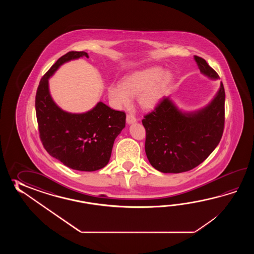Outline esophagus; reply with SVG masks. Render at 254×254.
Listing matches in <instances>:
<instances>
[{"instance_id":"1","label":"esophagus","mask_w":254,"mask_h":254,"mask_svg":"<svg viewBox=\"0 0 254 254\" xmlns=\"http://www.w3.org/2000/svg\"><path fill=\"white\" fill-rule=\"evenodd\" d=\"M126 121H127V123H128L129 125H130V124L135 123V122L137 121V118L135 117L134 114H127V116H126Z\"/></svg>"}]
</instances>
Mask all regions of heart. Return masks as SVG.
<instances>
[{"label": "heart", "mask_w": 254, "mask_h": 254, "mask_svg": "<svg viewBox=\"0 0 254 254\" xmlns=\"http://www.w3.org/2000/svg\"><path fill=\"white\" fill-rule=\"evenodd\" d=\"M173 80L170 71H163L161 67H152L135 71L126 76L121 85L108 87V95L117 107H128L131 97L139 96V103L143 108L154 107L162 99Z\"/></svg>", "instance_id": "1"}]
</instances>
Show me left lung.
<instances>
[{
    "instance_id": "left-lung-1",
    "label": "left lung",
    "mask_w": 254,
    "mask_h": 254,
    "mask_svg": "<svg viewBox=\"0 0 254 254\" xmlns=\"http://www.w3.org/2000/svg\"><path fill=\"white\" fill-rule=\"evenodd\" d=\"M200 72L218 79L205 60L194 56ZM225 91L222 82L211 103L198 112L185 114L168 97L144 115L145 152L152 167L164 173L188 172L214 151L223 133Z\"/></svg>"
}]
</instances>
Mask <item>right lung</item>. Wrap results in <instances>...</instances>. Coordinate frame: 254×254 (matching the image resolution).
I'll return each mask as SVG.
<instances>
[{
    "mask_svg": "<svg viewBox=\"0 0 254 254\" xmlns=\"http://www.w3.org/2000/svg\"><path fill=\"white\" fill-rule=\"evenodd\" d=\"M82 56L89 57L85 52H69L49 69L37 88L35 110L40 139L49 154L70 169L93 172L108 164L114 140L125 127L126 114L102 102L79 114L66 113L54 103L49 78L61 65Z\"/></svg>",
    "mask_w": 254,
    "mask_h": 254,
    "instance_id": "right-lung-1",
    "label": "right lung"
}]
</instances>
